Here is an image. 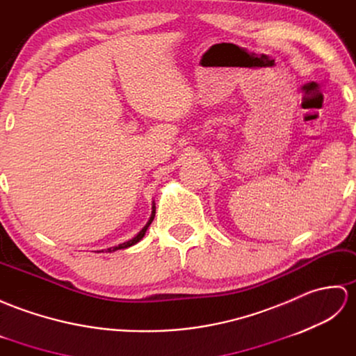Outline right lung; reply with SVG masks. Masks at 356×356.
<instances>
[{
	"instance_id": "1",
	"label": "right lung",
	"mask_w": 356,
	"mask_h": 356,
	"mask_svg": "<svg viewBox=\"0 0 356 356\" xmlns=\"http://www.w3.org/2000/svg\"><path fill=\"white\" fill-rule=\"evenodd\" d=\"M154 218H155V210L152 211V216H151V219H149V222L143 227V230H141V232L136 236V238H132V239H131V241H128V242H123V243H120V245H117V247L108 248L106 251H108V252H113V251H115V250H123V248H128V247H131V245H136L138 241L143 239V236H145V233H146V230H147V227L151 225V222L154 220ZM102 251H104V250H102Z\"/></svg>"
}]
</instances>
